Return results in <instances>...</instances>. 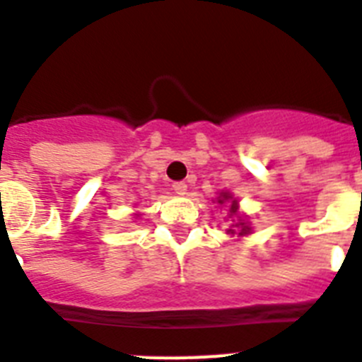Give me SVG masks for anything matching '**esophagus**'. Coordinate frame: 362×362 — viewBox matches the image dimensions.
I'll return each mask as SVG.
<instances>
[{"label":"esophagus","mask_w":362,"mask_h":362,"mask_svg":"<svg viewBox=\"0 0 362 362\" xmlns=\"http://www.w3.org/2000/svg\"><path fill=\"white\" fill-rule=\"evenodd\" d=\"M172 188H174V192L175 194H181V196H183V194H187V183H185V181H177V183H174L172 185Z\"/></svg>","instance_id":"obj_1"}]
</instances>
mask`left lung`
Segmentation results:
<instances>
[{"instance_id": "obj_1", "label": "left lung", "mask_w": 362, "mask_h": 362, "mask_svg": "<svg viewBox=\"0 0 362 362\" xmlns=\"http://www.w3.org/2000/svg\"><path fill=\"white\" fill-rule=\"evenodd\" d=\"M228 199H230L228 194H223V196H221V199H217V203L223 204V203H225V201H228ZM230 212H232V214H238V203H235V201H232V206H230ZM238 226H239V228H241V232H239V233H241V235H243V233H248V232H250V228H248V226H246L245 223H239Z\"/></svg>"}]
</instances>
